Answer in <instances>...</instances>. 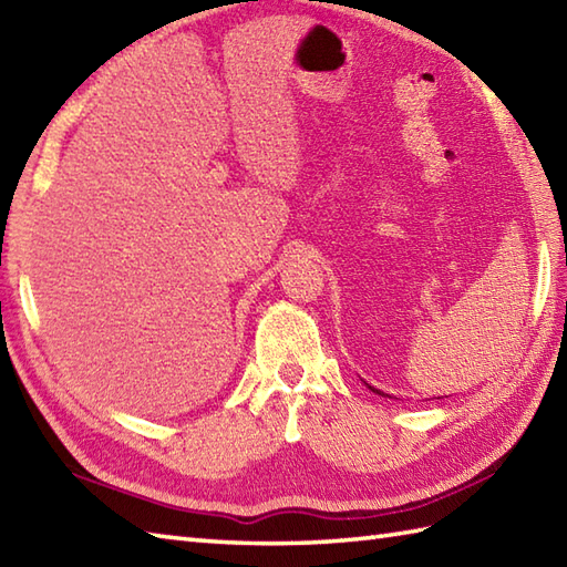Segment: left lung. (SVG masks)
<instances>
[{
	"mask_svg": "<svg viewBox=\"0 0 567 567\" xmlns=\"http://www.w3.org/2000/svg\"><path fill=\"white\" fill-rule=\"evenodd\" d=\"M368 388H370V384H368ZM372 392H375V394H384V392H380V390H375V388H370Z\"/></svg>",
	"mask_w": 567,
	"mask_h": 567,
	"instance_id": "left-lung-1",
	"label": "left lung"
}]
</instances>
